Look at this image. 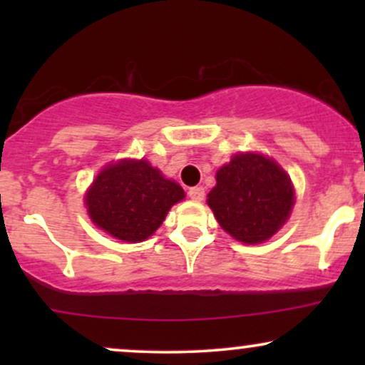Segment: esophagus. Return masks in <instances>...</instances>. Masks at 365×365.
<instances>
[{"label":"esophagus","instance_id":"1","mask_svg":"<svg viewBox=\"0 0 365 365\" xmlns=\"http://www.w3.org/2000/svg\"><path fill=\"white\" fill-rule=\"evenodd\" d=\"M188 197H190L192 200H204L206 192H204L202 187H192L188 188Z\"/></svg>","mask_w":365,"mask_h":365}]
</instances>
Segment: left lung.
Listing matches in <instances>:
<instances>
[{
  "mask_svg": "<svg viewBox=\"0 0 365 365\" xmlns=\"http://www.w3.org/2000/svg\"><path fill=\"white\" fill-rule=\"evenodd\" d=\"M295 192L274 159L242 153L216 173L207 204L226 233L244 244H261L290 217Z\"/></svg>",
  "mask_w": 365,
  "mask_h": 365,
  "instance_id": "1",
  "label": "left lung"
}]
</instances>
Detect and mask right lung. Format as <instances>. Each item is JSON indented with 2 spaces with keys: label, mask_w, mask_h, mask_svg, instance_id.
<instances>
[{
  "label": "right lung",
  "mask_w": 365,
  "mask_h": 365,
  "mask_svg": "<svg viewBox=\"0 0 365 365\" xmlns=\"http://www.w3.org/2000/svg\"><path fill=\"white\" fill-rule=\"evenodd\" d=\"M183 197V188L163 177L149 161L121 159L96 177L86 194V206L96 226L135 244L153 235Z\"/></svg>",
  "instance_id": "obj_1"
}]
</instances>
